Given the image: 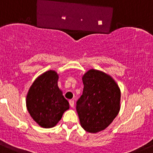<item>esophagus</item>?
<instances>
[{"instance_id":"34e87169","label":"esophagus","mask_w":153,"mask_h":153,"mask_svg":"<svg viewBox=\"0 0 153 153\" xmlns=\"http://www.w3.org/2000/svg\"><path fill=\"white\" fill-rule=\"evenodd\" d=\"M69 102H70V106H71V107H74V101L72 100H70L69 101Z\"/></svg>"}]
</instances>
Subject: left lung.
Segmentation results:
<instances>
[{
    "label": "left lung",
    "mask_w": 153,
    "mask_h": 153,
    "mask_svg": "<svg viewBox=\"0 0 153 153\" xmlns=\"http://www.w3.org/2000/svg\"><path fill=\"white\" fill-rule=\"evenodd\" d=\"M83 94L76 102L81 126L96 133L109 126L120 109L121 93L117 83L100 70H88L82 77Z\"/></svg>",
    "instance_id": "8db88e82"
}]
</instances>
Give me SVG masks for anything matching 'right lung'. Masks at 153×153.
<instances>
[{
	"instance_id": "add662e5",
	"label": "right lung",
	"mask_w": 153,
	"mask_h": 153,
	"mask_svg": "<svg viewBox=\"0 0 153 153\" xmlns=\"http://www.w3.org/2000/svg\"><path fill=\"white\" fill-rule=\"evenodd\" d=\"M59 76L48 70L34 80L28 90L26 105L30 117L43 128H52L61 120L69 102L59 89Z\"/></svg>"
}]
</instances>
